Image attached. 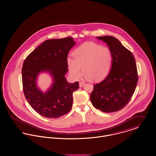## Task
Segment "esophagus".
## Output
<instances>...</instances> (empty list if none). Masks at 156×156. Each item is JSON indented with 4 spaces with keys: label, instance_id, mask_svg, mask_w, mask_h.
<instances>
[{
    "label": "esophagus",
    "instance_id": "esophagus-1",
    "mask_svg": "<svg viewBox=\"0 0 156 156\" xmlns=\"http://www.w3.org/2000/svg\"><path fill=\"white\" fill-rule=\"evenodd\" d=\"M85 85V83L84 82H82V81H81V82H79V87H80V88L84 87Z\"/></svg>",
    "mask_w": 156,
    "mask_h": 156
}]
</instances>
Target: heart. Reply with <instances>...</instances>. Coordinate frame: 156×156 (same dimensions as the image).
I'll list each match as a JSON object with an SVG mask.
<instances>
[{
	"label": "heart",
	"mask_w": 156,
	"mask_h": 156,
	"mask_svg": "<svg viewBox=\"0 0 156 156\" xmlns=\"http://www.w3.org/2000/svg\"><path fill=\"white\" fill-rule=\"evenodd\" d=\"M73 58H67L70 74L78 79L84 74L94 81H100L107 77L111 69L113 55L108 47L94 43H85L75 49Z\"/></svg>",
	"instance_id": "1"
}]
</instances>
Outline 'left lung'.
Here are the masks:
<instances>
[{
	"mask_svg": "<svg viewBox=\"0 0 156 156\" xmlns=\"http://www.w3.org/2000/svg\"><path fill=\"white\" fill-rule=\"evenodd\" d=\"M97 38L109 46L113 62L106 79L94 86L90 101L96 109L103 112L118 111L128 104L136 89L138 80L136 61L132 52L116 38Z\"/></svg>",
	"mask_w": 156,
	"mask_h": 156,
	"instance_id": "1",
	"label": "left lung"
}]
</instances>
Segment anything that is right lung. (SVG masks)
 Wrapping results in <instances>:
<instances>
[{
  "label": "right lung",
  "instance_id": "obj_1",
  "mask_svg": "<svg viewBox=\"0 0 156 156\" xmlns=\"http://www.w3.org/2000/svg\"><path fill=\"white\" fill-rule=\"evenodd\" d=\"M75 44L70 37L45 40L23 62L22 73L25 98L35 111L45 118H59L72 108L73 93L79 88V82L68 83L65 75L68 70L67 56ZM42 72H48L53 77V83L45 93L36 85L37 76Z\"/></svg>",
  "mask_w": 156,
  "mask_h": 156
}]
</instances>
